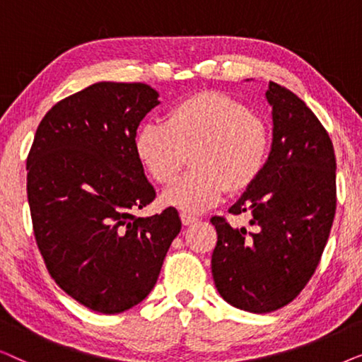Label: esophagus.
Returning a JSON list of instances; mask_svg holds the SVG:
<instances>
[{"instance_id": "1", "label": "esophagus", "mask_w": 362, "mask_h": 362, "mask_svg": "<svg viewBox=\"0 0 362 362\" xmlns=\"http://www.w3.org/2000/svg\"><path fill=\"white\" fill-rule=\"evenodd\" d=\"M181 222H182V226H191V224H194V222H197V217L196 216H191V214H186V212H182V214H181Z\"/></svg>"}]
</instances>
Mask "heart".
<instances>
[{
  "label": "heart",
  "instance_id": "heart-1",
  "mask_svg": "<svg viewBox=\"0 0 362 362\" xmlns=\"http://www.w3.org/2000/svg\"><path fill=\"white\" fill-rule=\"evenodd\" d=\"M270 135L259 117L226 93L201 92L176 102L165 123H145L135 136L136 158L158 185H170L191 156L192 168L163 194L185 212L216 206L227 189L240 192L264 171Z\"/></svg>",
  "mask_w": 362,
  "mask_h": 362
}]
</instances>
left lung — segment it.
<instances>
[{
	"label": "left lung",
	"mask_w": 362,
	"mask_h": 362,
	"mask_svg": "<svg viewBox=\"0 0 362 362\" xmlns=\"http://www.w3.org/2000/svg\"><path fill=\"white\" fill-rule=\"evenodd\" d=\"M265 95L274 117L272 151L260 176L229 209L250 214L255 230L211 217L216 288L227 303L250 313H270L300 295L320 264L336 212L328 132L288 88L270 82Z\"/></svg>",
	"instance_id": "obj_1"
}]
</instances>
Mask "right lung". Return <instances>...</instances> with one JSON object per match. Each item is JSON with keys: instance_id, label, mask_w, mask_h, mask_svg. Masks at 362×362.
<instances>
[{"instance_id": "add662e5", "label": "right lung", "mask_w": 362, "mask_h": 362, "mask_svg": "<svg viewBox=\"0 0 362 362\" xmlns=\"http://www.w3.org/2000/svg\"><path fill=\"white\" fill-rule=\"evenodd\" d=\"M158 103L146 83H93L44 115L28 155L33 230L49 275L103 315L146 298L181 230L175 207L135 214L156 197L135 136Z\"/></svg>"}]
</instances>
